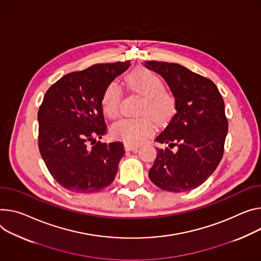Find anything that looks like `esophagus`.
I'll return each mask as SVG.
<instances>
[{"mask_svg": "<svg viewBox=\"0 0 261 261\" xmlns=\"http://www.w3.org/2000/svg\"><path fill=\"white\" fill-rule=\"evenodd\" d=\"M138 149L137 146H133V145H128V144H125V150L126 151H136Z\"/></svg>", "mask_w": 261, "mask_h": 261, "instance_id": "34e87169", "label": "esophagus"}]
</instances>
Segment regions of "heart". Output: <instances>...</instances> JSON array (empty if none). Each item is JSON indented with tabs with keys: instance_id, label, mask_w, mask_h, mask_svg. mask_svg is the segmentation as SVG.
<instances>
[{
	"instance_id": "obj_1",
	"label": "heart",
	"mask_w": 261,
	"mask_h": 261,
	"mask_svg": "<svg viewBox=\"0 0 261 261\" xmlns=\"http://www.w3.org/2000/svg\"><path fill=\"white\" fill-rule=\"evenodd\" d=\"M128 88L145 99L138 118H124L115 123L111 132L114 137L128 145H138L148 138L155 127L171 120L176 110V100L173 94L164 89L162 80L150 69L139 67L126 77ZM122 90L115 82L110 83L102 97V109L105 115L115 118L120 113Z\"/></svg>"
}]
</instances>
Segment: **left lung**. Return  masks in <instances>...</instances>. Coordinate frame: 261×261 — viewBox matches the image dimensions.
<instances>
[{"label": "left lung", "instance_id": "obj_1", "mask_svg": "<svg viewBox=\"0 0 261 261\" xmlns=\"http://www.w3.org/2000/svg\"><path fill=\"white\" fill-rule=\"evenodd\" d=\"M144 64L167 81L177 111L155 139L176 151L157 148L149 177L163 191H192L216 171L224 154L228 121L222 94L210 79L180 64L153 60Z\"/></svg>", "mask_w": 261, "mask_h": 261}]
</instances>
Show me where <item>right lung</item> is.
<instances>
[{"label":"right lung","mask_w":261,"mask_h":261,"mask_svg":"<svg viewBox=\"0 0 261 261\" xmlns=\"http://www.w3.org/2000/svg\"><path fill=\"white\" fill-rule=\"evenodd\" d=\"M129 66V60L93 64L63 76L44 94L37 114L38 148L50 174L67 191L100 192L117 173L123 144L95 141L107 133L103 93Z\"/></svg>","instance_id":"1"}]
</instances>
